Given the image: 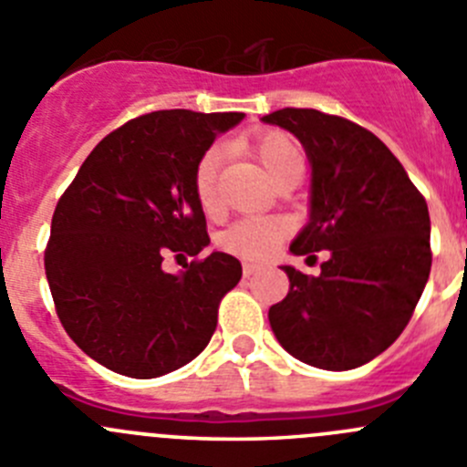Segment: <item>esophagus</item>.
I'll list each match as a JSON object with an SVG mask.
<instances>
[{"label":"esophagus","instance_id":"1","mask_svg":"<svg viewBox=\"0 0 467 467\" xmlns=\"http://www.w3.org/2000/svg\"><path fill=\"white\" fill-rule=\"evenodd\" d=\"M258 265H255V263H244L242 265V272H244V276H254V274L255 272H258Z\"/></svg>","mask_w":467,"mask_h":467}]
</instances>
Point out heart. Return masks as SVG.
<instances>
[{"label": "heart", "instance_id": "b5f03b06", "mask_svg": "<svg viewBox=\"0 0 467 467\" xmlns=\"http://www.w3.org/2000/svg\"><path fill=\"white\" fill-rule=\"evenodd\" d=\"M248 150L260 159V163L267 168L272 180L276 182L285 170L293 165L304 163L302 147L281 130H263L255 133L248 140ZM221 151L216 147L204 151L198 159L193 170V191L200 207L204 212H213L219 207V189H216V177H219ZM290 223L281 216H248L239 219L230 225L219 237V244L228 254L239 255L246 260H265L278 248V244L290 234Z\"/></svg>", "mask_w": 467, "mask_h": 467}]
</instances>
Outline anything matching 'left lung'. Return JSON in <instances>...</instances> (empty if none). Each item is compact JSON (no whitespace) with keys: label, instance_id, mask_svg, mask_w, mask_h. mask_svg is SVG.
Wrapping results in <instances>:
<instances>
[{"label":"left lung","instance_id":"obj_1","mask_svg":"<svg viewBox=\"0 0 467 467\" xmlns=\"http://www.w3.org/2000/svg\"><path fill=\"white\" fill-rule=\"evenodd\" d=\"M299 138L311 161V219L290 251H329L320 276L283 267L290 293L269 308L278 343L304 364L350 371L410 322L431 272L424 195L380 138L313 108L263 117Z\"/></svg>","mask_w":467,"mask_h":467}]
</instances>
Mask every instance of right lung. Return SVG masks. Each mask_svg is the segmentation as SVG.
I'll return each instance as SVG.
<instances>
[{"label": "right lung", "instance_id": "right-lung-1", "mask_svg": "<svg viewBox=\"0 0 467 467\" xmlns=\"http://www.w3.org/2000/svg\"><path fill=\"white\" fill-rule=\"evenodd\" d=\"M242 112L159 110L91 150L52 213L46 276L55 311L85 355L129 378H159L207 348L242 265L213 251L177 277L168 254L209 244L193 170Z\"/></svg>", "mask_w": 467, "mask_h": 467}]
</instances>
